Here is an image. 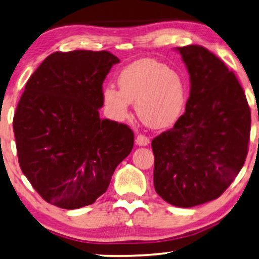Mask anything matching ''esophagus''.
I'll list each match as a JSON object with an SVG mask.
<instances>
[{"instance_id":"esophagus-1","label":"esophagus","mask_w":259,"mask_h":259,"mask_svg":"<svg viewBox=\"0 0 259 259\" xmlns=\"http://www.w3.org/2000/svg\"><path fill=\"white\" fill-rule=\"evenodd\" d=\"M150 143L149 137H146L145 135H138L136 137V144L140 145V146H145L148 145Z\"/></svg>"}]
</instances>
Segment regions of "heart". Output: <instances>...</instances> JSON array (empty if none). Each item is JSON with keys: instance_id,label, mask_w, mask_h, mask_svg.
I'll use <instances>...</instances> for the list:
<instances>
[{"instance_id": "b5f03b06", "label": "heart", "mask_w": 259, "mask_h": 259, "mask_svg": "<svg viewBox=\"0 0 259 259\" xmlns=\"http://www.w3.org/2000/svg\"><path fill=\"white\" fill-rule=\"evenodd\" d=\"M119 91L113 86L103 90V102L111 118L123 121L129 114L130 102L146 125L164 128L172 124L181 113L185 87L175 69L157 60L140 59L119 72Z\"/></svg>"}]
</instances>
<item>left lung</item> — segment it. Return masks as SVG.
I'll use <instances>...</instances> for the list:
<instances>
[{"mask_svg": "<svg viewBox=\"0 0 259 259\" xmlns=\"http://www.w3.org/2000/svg\"><path fill=\"white\" fill-rule=\"evenodd\" d=\"M190 74L186 111L152 140L157 194L190 208L218 199L244 165L251 114L233 72L200 45L177 48Z\"/></svg>", "mask_w": 259, "mask_h": 259, "instance_id": "obj_1", "label": "left lung"}]
</instances>
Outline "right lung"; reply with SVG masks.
I'll return each instance as SVG.
<instances>
[{"label": "right lung", "mask_w": 259, "mask_h": 259, "mask_svg": "<svg viewBox=\"0 0 259 259\" xmlns=\"http://www.w3.org/2000/svg\"><path fill=\"white\" fill-rule=\"evenodd\" d=\"M118 63L108 51L55 52L26 82L14 116L18 163L46 202L94 203L133 150V130L99 114L102 83Z\"/></svg>", "instance_id": "add662e5"}]
</instances>
